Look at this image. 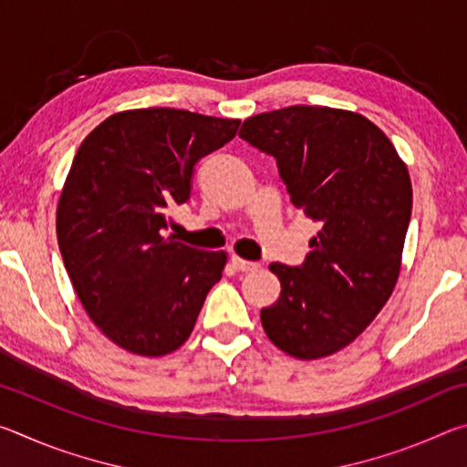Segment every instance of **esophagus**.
Listing matches in <instances>:
<instances>
[{
  "label": "esophagus",
  "instance_id": "34e87169",
  "mask_svg": "<svg viewBox=\"0 0 467 467\" xmlns=\"http://www.w3.org/2000/svg\"><path fill=\"white\" fill-rule=\"evenodd\" d=\"M231 262H233V267L236 272H253V270H257V267H259L257 262H249V259H243L239 255H233Z\"/></svg>",
  "mask_w": 467,
  "mask_h": 467
}]
</instances>
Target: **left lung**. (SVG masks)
Masks as SVG:
<instances>
[{"label":"left lung","instance_id":"1","mask_svg":"<svg viewBox=\"0 0 467 467\" xmlns=\"http://www.w3.org/2000/svg\"><path fill=\"white\" fill-rule=\"evenodd\" d=\"M239 136L275 158L290 202L321 224L303 264L270 265L282 292L262 326L290 357H329L368 327L398 282L412 216L406 164L375 123L342 109L270 110Z\"/></svg>","mask_w":467,"mask_h":467}]
</instances>
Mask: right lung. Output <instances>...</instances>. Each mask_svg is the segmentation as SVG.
<instances>
[{
    "mask_svg": "<svg viewBox=\"0 0 467 467\" xmlns=\"http://www.w3.org/2000/svg\"><path fill=\"white\" fill-rule=\"evenodd\" d=\"M239 119L181 109L110 115L78 148L57 205L59 251L86 313L110 342L162 357L192 336L224 251L164 236L192 195L195 164L228 144Z\"/></svg>",
    "mask_w": 467,
    "mask_h": 467,
    "instance_id": "obj_1",
    "label": "right lung"
}]
</instances>
